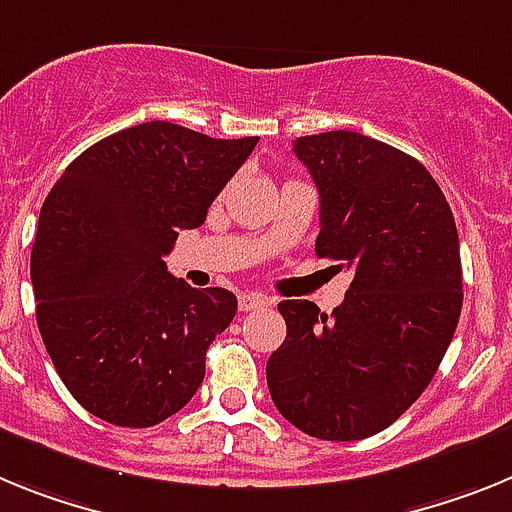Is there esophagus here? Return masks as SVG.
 <instances>
[{
	"label": "esophagus",
	"instance_id": "1",
	"mask_svg": "<svg viewBox=\"0 0 512 512\" xmlns=\"http://www.w3.org/2000/svg\"><path fill=\"white\" fill-rule=\"evenodd\" d=\"M270 306V299H265L262 293H242L239 296V311H257Z\"/></svg>",
	"mask_w": 512,
	"mask_h": 512
}]
</instances>
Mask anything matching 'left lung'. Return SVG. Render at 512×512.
<instances>
[{
  "label": "left lung",
  "mask_w": 512,
  "mask_h": 512,
  "mask_svg": "<svg viewBox=\"0 0 512 512\" xmlns=\"http://www.w3.org/2000/svg\"><path fill=\"white\" fill-rule=\"evenodd\" d=\"M319 190L317 257L355 270L322 314L281 301L286 340L268 389L291 425L322 441L381 433L441 366L461 314L459 231L446 195L415 157L355 131L293 141Z\"/></svg>",
  "instance_id": "obj_1"
}]
</instances>
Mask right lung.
I'll return each mask as SVG.
<instances>
[{
    "label": "right lung",
    "mask_w": 512,
    "mask_h": 512,
    "mask_svg": "<svg viewBox=\"0 0 512 512\" xmlns=\"http://www.w3.org/2000/svg\"><path fill=\"white\" fill-rule=\"evenodd\" d=\"M257 141L139 123L82 151L48 193L30 255L35 317L64 386L100 420L151 428L203 384L237 296L188 286L164 255Z\"/></svg>",
    "instance_id": "obj_1"
}]
</instances>
